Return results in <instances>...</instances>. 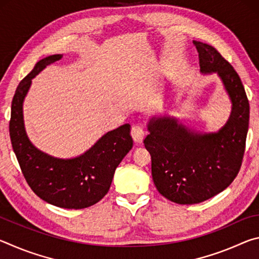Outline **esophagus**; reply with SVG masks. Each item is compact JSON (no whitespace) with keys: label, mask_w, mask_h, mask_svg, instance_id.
I'll list each match as a JSON object with an SVG mask.
<instances>
[{"label":"esophagus","mask_w":259,"mask_h":259,"mask_svg":"<svg viewBox=\"0 0 259 259\" xmlns=\"http://www.w3.org/2000/svg\"><path fill=\"white\" fill-rule=\"evenodd\" d=\"M131 136H133V139L135 140V143L140 144L143 142L144 136H145V130L143 129V126L140 125H134L133 129H131Z\"/></svg>","instance_id":"esophagus-1"}]
</instances>
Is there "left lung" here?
<instances>
[{
    "mask_svg": "<svg viewBox=\"0 0 259 259\" xmlns=\"http://www.w3.org/2000/svg\"><path fill=\"white\" fill-rule=\"evenodd\" d=\"M200 72L216 73L231 100L229 120L216 133L200 134L172 116H153L144 145L152 157L156 190L178 204H194L225 190L242 163L249 125V102L242 82L213 47L193 41Z\"/></svg>",
    "mask_w": 259,
    "mask_h": 259,
    "instance_id": "left-lung-1",
    "label": "left lung"
}]
</instances>
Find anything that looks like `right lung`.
<instances>
[{
	"mask_svg": "<svg viewBox=\"0 0 259 259\" xmlns=\"http://www.w3.org/2000/svg\"><path fill=\"white\" fill-rule=\"evenodd\" d=\"M61 58L63 55H52L37 61L19 83L11 104L9 131L21 171L35 194L56 207L83 209L107 194L115 169L133 148L134 142L130 124L125 123L108 131L89 150L72 159L55 157L33 145L25 130L24 100L33 78Z\"/></svg>",
	"mask_w": 259,
	"mask_h": 259,
	"instance_id": "add662e5",
	"label": "right lung"
}]
</instances>
